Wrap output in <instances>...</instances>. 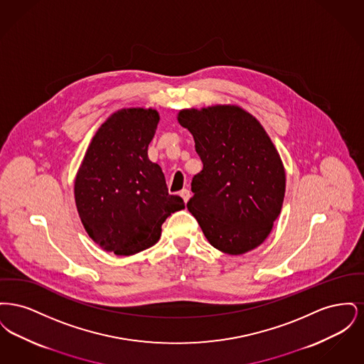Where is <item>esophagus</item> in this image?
I'll return each instance as SVG.
<instances>
[{"instance_id": "esophagus-1", "label": "esophagus", "mask_w": 364, "mask_h": 364, "mask_svg": "<svg viewBox=\"0 0 364 364\" xmlns=\"http://www.w3.org/2000/svg\"><path fill=\"white\" fill-rule=\"evenodd\" d=\"M180 196H181V198H183V200L187 203V202L190 200L191 192L187 190V188H184V190L180 191Z\"/></svg>"}]
</instances>
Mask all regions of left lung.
I'll use <instances>...</instances> for the list:
<instances>
[{"label":"left lung","mask_w":364,"mask_h":364,"mask_svg":"<svg viewBox=\"0 0 364 364\" xmlns=\"http://www.w3.org/2000/svg\"><path fill=\"white\" fill-rule=\"evenodd\" d=\"M203 169L193 176L187 203L208 242L229 255L266 240L277 220L285 171L260 122L236 105L180 110Z\"/></svg>","instance_id":"1"}]
</instances>
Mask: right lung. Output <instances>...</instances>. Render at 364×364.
Here are the masks:
<instances>
[{
	"label": "right lung",
	"mask_w": 364,
	"mask_h": 364,
	"mask_svg": "<svg viewBox=\"0 0 364 364\" xmlns=\"http://www.w3.org/2000/svg\"><path fill=\"white\" fill-rule=\"evenodd\" d=\"M159 114L129 107L98 128L75 178V202L88 236L102 250L132 255L154 245L165 220L184 206L149 159Z\"/></svg>",
	"instance_id": "obj_1"
}]
</instances>
